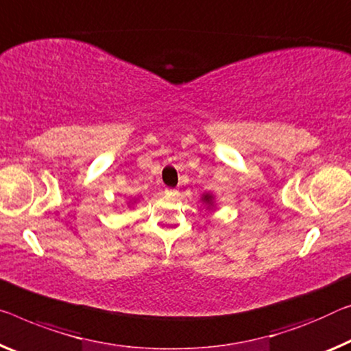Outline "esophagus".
<instances>
[{
  "label": "esophagus",
  "mask_w": 351,
  "mask_h": 351,
  "mask_svg": "<svg viewBox=\"0 0 351 351\" xmlns=\"http://www.w3.org/2000/svg\"><path fill=\"white\" fill-rule=\"evenodd\" d=\"M166 194H177V190H172V188H168V190H166Z\"/></svg>",
  "instance_id": "1"
}]
</instances>
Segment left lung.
<instances>
[{
    "instance_id": "left-lung-1",
    "label": "left lung",
    "mask_w": 351,
    "mask_h": 351,
    "mask_svg": "<svg viewBox=\"0 0 351 351\" xmlns=\"http://www.w3.org/2000/svg\"><path fill=\"white\" fill-rule=\"evenodd\" d=\"M202 204H206L207 208H213L215 207V196L212 193H204L201 196Z\"/></svg>"
}]
</instances>
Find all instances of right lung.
<instances>
[{
  "instance_id": "right-lung-1",
  "label": "right lung",
  "mask_w": 351,
  "mask_h": 351,
  "mask_svg": "<svg viewBox=\"0 0 351 351\" xmlns=\"http://www.w3.org/2000/svg\"><path fill=\"white\" fill-rule=\"evenodd\" d=\"M130 204H134V201H133V202H132V201H130V202H128V206H130Z\"/></svg>"
}]
</instances>
